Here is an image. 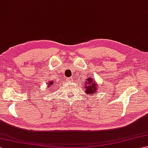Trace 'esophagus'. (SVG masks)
<instances>
[{"mask_svg": "<svg viewBox=\"0 0 148 148\" xmlns=\"http://www.w3.org/2000/svg\"><path fill=\"white\" fill-rule=\"evenodd\" d=\"M68 81H70V78H69V79H68Z\"/></svg>", "mask_w": 148, "mask_h": 148, "instance_id": "esophagus-1", "label": "esophagus"}]
</instances>
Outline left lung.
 I'll return each mask as SVG.
<instances>
[{
  "label": "left lung",
  "instance_id": "1",
  "mask_svg": "<svg viewBox=\"0 0 148 148\" xmlns=\"http://www.w3.org/2000/svg\"><path fill=\"white\" fill-rule=\"evenodd\" d=\"M85 83V86L84 88H86V93L87 94L93 93H95L97 91V84L95 83V81H93L92 78H88L86 81H84Z\"/></svg>",
  "mask_w": 148,
  "mask_h": 148
}]
</instances>
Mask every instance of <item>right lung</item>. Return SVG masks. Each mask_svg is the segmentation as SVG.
<instances>
[{
    "label": "right lung",
    "mask_w": 148,
    "mask_h": 148,
    "mask_svg": "<svg viewBox=\"0 0 148 148\" xmlns=\"http://www.w3.org/2000/svg\"><path fill=\"white\" fill-rule=\"evenodd\" d=\"M48 84H49V86H52L53 84V82H52V81H50V83H49Z\"/></svg>",
    "instance_id": "add662e5"
}]
</instances>
